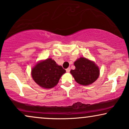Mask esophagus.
I'll use <instances>...</instances> for the list:
<instances>
[{"label":"esophagus","mask_w":129,"mask_h":129,"mask_svg":"<svg viewBox=\"0 0 129 129\" xmlns=\"http://www.w3.org/2000/svg\"><path fill=\"white\" fill-rule=\"evenodd\" d=\"M66 72H70V71H71V69H70V68H68V69H66Z\"/></svg>","instance_id":"1"}]
</instances>
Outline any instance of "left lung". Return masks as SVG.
<instances>
[{
  "mask_svg": "<svg viewBox=\"0 0 129 129\" xmlns=\"http://www.w3.org/2000/svg\"><path fill=\"white\" fill-rule=\"evenodd\" d=\"M76 68L71 70L77 83L82 85H89L96 81L99 76L100 71L94 62L84 57H81L74 63Z\"/></svg>",
  "mask_w": 129,
  "mask_h": 129,
  "instance_id": "obj_1",
  "label": "left lung"
}]
</instances>
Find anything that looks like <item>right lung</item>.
Here are the masks:
<instances>
[{
    "instance_id": "1",
    "label": "right lung",
    "mask_w": 129,
    "mask_h": 129,
    "mask_svg": "<svg viewBox=\"0 0 129 129\" xmlns=\"http://www.w3.org/2000/svg\"><path fill=\"white\" fill-rule=\"evenodd\" d=\"M66 72L62 66H58L51 58L37 64L32 70V77L42 88H51L57 84L61 75Z\"/></svg>"
}]
</instances>
